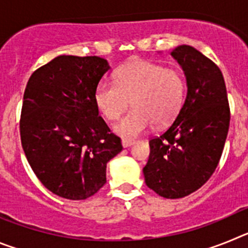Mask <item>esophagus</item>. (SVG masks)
<instances>
[{
  "instance_id": "obj_1",
  "label": "esophagus",
  "mask_w": 248,
  "mask_h": 248,
  "mask_svg": "<svg viewBox=\"0 0 248 248\" xmlns=\"http://www.w3.org/2000/svg\"><path fill=\"white\" fill-rule=\"evenodd\" d=\"M122 144L124 148H129V146L134 145L135 144V140H131V139H123L122 140Z\"/></svg>"
}]
</instances>
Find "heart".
Masks as SVG:
<instances>
[{"label": "heart", "instance_id": "obj_1", "mask_svg": "<svg viewBox=\"0 0 248 248\" xmlns=\"http://www.w3.org/2000/svg\"><path fill=\"white\" fill-rule=\"evenodd\" d=\"M186 78L177 68L138 59L122 65L114 83L100 80L94 89L95 107L108 122H115L128 109L133 110L115 126V133L133 139L154 125L174 122L183 108Z\"/></svg>", "mask_w": 248, "mask_h": 248}]
</instances>
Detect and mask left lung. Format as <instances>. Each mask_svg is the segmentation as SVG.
<instances>
[{
  "instance_id": "8db88e82",
  "label": "left lung",
  "mask_w": 248,
  "mask_h": 248,
  "mask_svg": "<svg viewBox=\"0 0 248 248\" xmlns=\"http://www.w3.org/2000/svg\"><path fill=\"white\" fill-rule=\"evenodd\" d=\"M171 56L180 63L187 94L180 113L164 133L149 140L143 169L149 189L165 199L199 190L218 165L230 126V105L220 68L191 46Z\"/></svg>"
}]
</instances>
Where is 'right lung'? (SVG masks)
Returning a JSON list of instances; mask_svg holds the SVG:
<instances>
[{
	"label": "right lung",
	"instance_id": "obj_1",
	"mask_svg": "<svg viewBox=\"0 0 248 248\" xmlns=\"http://www.w3.org/2000/svg\"><path fill=\"white\" fill-rule=\"evenodd\" d=\"M109 69L97 56H59L32 73L23 94L19 134L38 180L57 196L85 200L107 183V163L123 150L94 103Z\"/></svg>",
	"mask_w": 248,
	"mask_h": 248
}]
</instances>
